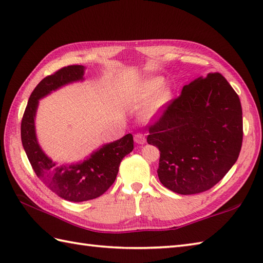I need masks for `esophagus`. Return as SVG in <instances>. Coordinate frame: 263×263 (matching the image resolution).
Listing matches in <instances>:
<instances>
[{"instance_id": "esophagus-1", "label": "esophagus", "mask_w": 263, "mask_h": 263, "mask_svg": "<svg viewBox=\"0 0 263 263\" xmlns=\"http://www.w3.org/2000/svg\"><path fill=\"white\" fill-rule=\"evenodd\" d=\"M135 141L138 144L146 143V137H144V135H142V133H137V135H135Z\"/></svg>"}]
</instances>
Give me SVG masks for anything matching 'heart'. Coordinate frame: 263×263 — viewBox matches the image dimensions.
Returning <instances> with one entry per match:
<instances>
[{
  "label": "heart",
  "instance_id": "heart-1",
  "mask_svg": "<svg viewBox=\"0 0 263 263\" xmlns=\"http://www.w3.org/2000/svg\"><path fill=\"white\" fill-rule=\"evenodd\" d=\"M164 82L161 77H152L141 81L128 92L126 104L132 108L146 107L143 117L146 120L153 119L171 99L168 89H161Z\"/></svg>",
  "mask_w": 263,
  "mask_h": 263
}]
</instances>
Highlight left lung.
Here are the masks:
<instances>
[{"label":"left lung","mask_w":263,"mask_h":263,"mask_svg":"<svg viewBox=\"0 0 263 263\" xmlns=\"http://www.w3.org/2000/svg\"><path fill=\"white\" fill-rule=\"evenodd\" d=\"M149 144L160 152L161 184L178 194L215 186L236 163L243 141L238 95L220 73L184 86L149 125Z\"/></svg>","instance_id":"8db88e82"}]
</instances>
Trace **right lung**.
I'll list each match as a JSON object with an SVG mask.
<instances>
[{
	"instance_id": "obj_1",
	"label": "right lung",
	"mask_w": 263,
	"mask_h": 263,
	"mask_svg": "<svg viewBox=\"0 0 263 263\" xmlns=\"http://www.w3.org/2000/svg\"><path fill=\"white\" fill-rule=\"evenodd\" d=\"M85 66L69 65L47 76L33 89L21 121V141L33 172L60 198L73 202L96 199L114 183L122 159L133 150L131 133L104 144L76 165H57L39 147L35 132L38 100L70 82L83 80Z\"/></svg>"
}]
</instances>
